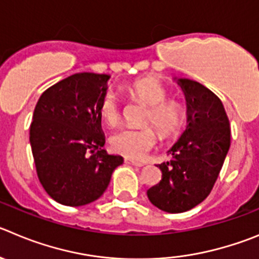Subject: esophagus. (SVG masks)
<instances>
[{
	"label": "esophagus",
	"instance_id": "obj_1",
	"mask_svg": "<svg viewBox=\"0 0 259 259\" xmlns=\"http://www.w3.org/2000/svg\"><path fill=\"white\" fill-rule=\"evenodd\" d=\"M125 163H126V165L137 166V167H143L144 166V163L138 162V161H133V159H129V158H125Z\"/></svg>",
	"mask_w": 259,
	"mask_h": 259
}]
</instances>
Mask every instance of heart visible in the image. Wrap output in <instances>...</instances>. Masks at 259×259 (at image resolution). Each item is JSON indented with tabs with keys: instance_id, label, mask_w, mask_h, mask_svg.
I'll return each mask as SVG.
<instances>
[{
	"instance_id": "b5f03b06",
	"label": "heart",
	"mask_w": 259,
	"mask_h": 259,
	"mask_svg": "<svg viewBox=\"0 0 259 259\" xmlns=\"http://www.w3.org/2000/svg\"><path fill=\"white\" fill-rule=\"evenodd\" d=\"M127 91L137 100L149 106L146 115V124H153L162 137L176 133L183 122V111L179 103L166 101V89L152 78L137 79L127 87ZM98 112L103 121L116 125L120 120V103L113 92H108L101 100ZM157 134L152 127H124L113 133L110 138V146L113 152L139 159L146 156L154 147Z\"/></svg>"
}]
</instances>
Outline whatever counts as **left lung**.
<instances>
[{"mask_svg":"<svg viewBox=\"0 0 259 259\" xmlns=\"http://www.w3.org/2000/svg\"><path fill=\"white\" fill-rule=\"evenodd\" d=\"M172 80L181 88L187 105V126L167 151L171 161L158 184L147 190L149 202L161 211L181 213L208 197L230 148V122L219 97L198 81Z\"/></svg>","mask_w":259,"mask_h":259,"instance_id":"left-lung-1","label":"left lung"}]
</instances>
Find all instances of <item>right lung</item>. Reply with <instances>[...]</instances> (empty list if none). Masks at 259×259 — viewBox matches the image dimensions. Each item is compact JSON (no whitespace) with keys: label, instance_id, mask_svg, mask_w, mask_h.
Masks as SVG:
<instances>
[{"label":"right lung","instance_id":"right-lung-1","mask_svg":"<svg viewBox=\"0 0 259 259\" xmlns=\"http://www.w3.org/2000/svg\"><path fill=\"white\" fill-rule=\"evenodd\" d=\"M110 78L71 75L43 92L34 108L30 146L38 178L60 204L79 207L97 200L124 162L102 148L106 139L98 107Z\"/></svg>","mask_w":259,"mask_h":259}]
</instances>
